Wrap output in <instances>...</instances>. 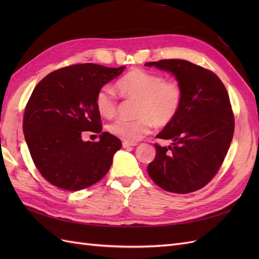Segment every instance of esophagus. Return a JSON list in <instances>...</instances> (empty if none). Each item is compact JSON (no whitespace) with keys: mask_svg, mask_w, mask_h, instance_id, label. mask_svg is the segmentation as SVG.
Here are the masks:
<instances>
[{"mask_svg":"<svg viewBox=\"0 0 259 259\" xmlns=\"http://www.w3.org/2000/svg\"><path fill=\"white\" fill-rule=\"evenodd\" d=\"M122 146H123V148H130V147H133V146H136V144H131V143H127V142H123Z\"/></svg>","mask_w":259,"mask_h":259,"instance_id":"obj_1","label":"esophagus"}]
</instances>
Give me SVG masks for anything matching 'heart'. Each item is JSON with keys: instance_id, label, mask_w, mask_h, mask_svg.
<instances>
[{"instance_id": "obj_1", "label": "heart", "mask_w": 259, "mask_h": 259, "mask_svg": "<svg viewBox=\"0 0 259 259\" xmlns=\"http://www.w3.org/2000/svg\"><path fill=\"white\" fill-rule=\"evenodd\" d=\"M116 89L122 96L137 100L136 120L117 119L108 126L113 136L134 144L156 127H166L173 123L184 104L185 91L177 80H166L162 74L134 69L116 82ZM98 112L111 117L117 111V99L113 91L104 86L95 98Z\"/></svg>"}]
</instances>
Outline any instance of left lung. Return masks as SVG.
<instances>
[{
	"label": "left lung",
	"mask_w": 259,
	"mask_h": 259,
	"mask_svg": "<svg viewBox=\"0 0 259 259\" xmlns=\"http://www.w3.org/2000/svg\"><path fill=\"white\" fill-rule=\"evenodd\" d=\"M173 73L185 91L175 121L156 136L171 139L168 148L154 144L156 154L148 174L162 189L190 193L206 186L221 168L234 132L228 92L208 69L183 59L147 62Z\"/></svg>",
	"instance_id": "obj_1"
}]
</instances>
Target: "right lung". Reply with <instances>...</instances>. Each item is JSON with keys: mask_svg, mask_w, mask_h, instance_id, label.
I'll return each instance as SVG.
<instances>
[{"mask_svg": "<svg viewBox=\"0 0 259 259\" xmlns=\"http://www.w3.org/2000/svg\"><path fill=\"white\" fill-rule=\"evenodd\" d=\"M124 68L71 65L55 70L35 86L22 128L33 163L52 185L77 191L108 173L121 140L107 132L95 143L83 142L82 135L103 131L96 94Z\"/></svg>", "mask_w": 259, "mask_h": 259, "instance_id": "right-lung-1", "label": "right lung"}]
</instances>
